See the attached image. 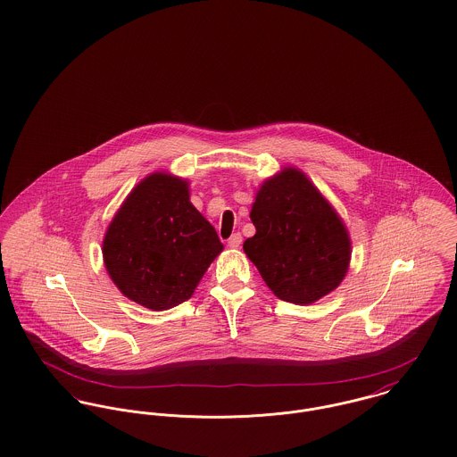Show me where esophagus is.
Returning <instances> with one entry per match:
<instances>
[{"mask_svg": "<svg viewBox=\"0 0 457 457\" xmlns=\"http://www.w3.org/2000/svg\"><path fill=\"white\" fill-rule=\"evenodd\" d=\"M240 244H242V235H240V233H233V235L229 237V240H228V245H229L231 249H238Z\"/></svg>", "mask_w": 457, "mask_h": 457, "instance_id": "esophagus-1", "label": "esophagus"}]
</instances>
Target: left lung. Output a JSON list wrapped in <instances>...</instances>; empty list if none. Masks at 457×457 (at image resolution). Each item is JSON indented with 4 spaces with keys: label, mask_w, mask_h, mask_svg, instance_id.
<instances>
[{
    "label": "left lung",
    "mask_w": 457,
    "mask_h": 457,
    "mask_svg": "<svg viewBox=\"0 0 457 457\" xmlns=\"http://www.w3.org/2000/svg\"><path fill=\"white\" fill-rule=\"evenodd\" d=\"M255 235L244 251L266 286L284 302L308 304L338 287L351 240L342 219L302 171L286 168L257 191Z\"/></svg>",
    "instance_id": "1"
}]
</instances>
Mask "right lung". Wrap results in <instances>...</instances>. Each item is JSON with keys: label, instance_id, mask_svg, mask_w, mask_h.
Here are the masks:
<instances>
[{"label": "right lung", "instance_id": "obj_1", "mask_svg": "<svg viewBox=\"0 0 457 457\" xmlns=\"http://www.w3.org/2000/svg\"><path fill=\"white\" fill-rule=\"evenodd\" d=\"M222 249L213 226L189 202L187 182L153 173L110 222L103 259L126 298L168 310L193 296Z\"/></svg>", "mask_w": 457, "mask_h": 457}]
</instances>
